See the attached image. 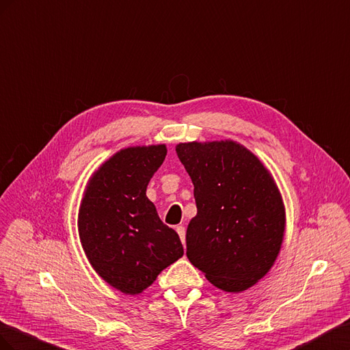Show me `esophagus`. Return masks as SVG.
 <instances>
[{
    "label": "esophagus",
    "mask_w": 350,
    "mask_h": 350,
    "mask_svg": "<svg viewBox=\"0 0 350 350\" xmlns=\"http://www.w3.org/2000/svg\"><path fill=\"white\" fill-rule=\"evenodd\" d=\"M176 232H177L178 236H180V241L185 245L186 243V228L183 226H177L176 227Z\"/></svg>",
    "instance_id": "34e87169"
}]
</instances>
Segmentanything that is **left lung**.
I'll use <instances>...</instances> for the list:
<instances>
[{
	"mask_svg": "<svg viewBox=\"0 0 350 350\" xmlns=\"http://www.w3.org/2000/svg\"><path fill=\"white\" fill-rule=\"evenodd\" d=\"M193 183L198 213L186 255L208 282L241 293L271 269L286 232V208L273 174L232 139L176 145Z\"/></svg>",
	"mask_w": 350,
	"mask_h": 350,
	"instance_id": "left-lung-1",
	"label": "left lung"
}]
</instances>
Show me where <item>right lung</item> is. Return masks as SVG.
Here are the masks:
<instances>
[{
  "label": "right lung",
  "instance_id": "right-lung-1",
  "mask_svg": "<svg viewBox=\"0 0 350 350\" xmlns=\"http://www.w3.org/2000/svg\"><path fill=\"white\" fill-rule=\"evenodd\" d=\"M167 146L120 149L85 186L77 214L79 239L95 273L116 291L139 295L183 256L178 234L158 217L146 186Z\"/></svg>",
  "mask_w": 350,
  "mask_h": 350
}]
</instances>
